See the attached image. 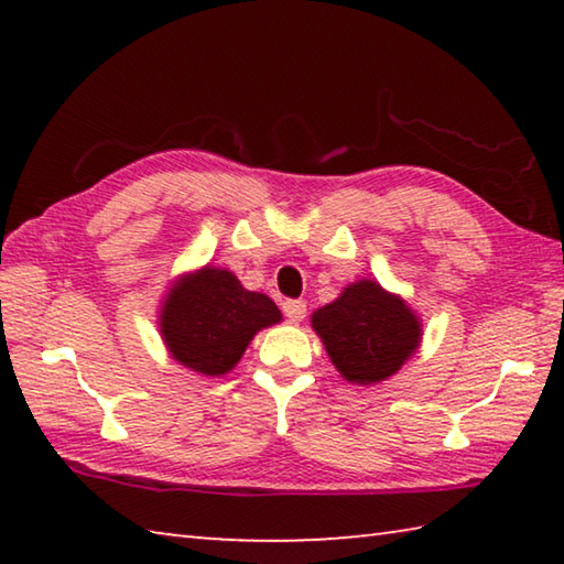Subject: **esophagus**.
Returning a JSON list of instances; mask_svg holds the SVG:
<instances>
[{
  "label": "esophagus",
  "mask_w": 564,
  "mask_h": 564,
  "mask_svg": "<svg viewBox=\"0 0 564 564\" xmlns=\"http://www.w3.org/2000/svg\"><path fill=\"white\" fill-rule=\"evenodd\" d=\"M283 313L289 321L299 323L305 318V303L303 301H283Z\"/></svg>",
  "instance_id": "1"
}]
</instances>
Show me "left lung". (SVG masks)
Listing matches in <instances>:
<instances>
[{"instance_id": "obj_1", "label": "left lung", "mask_w": 564, "mask_h": 564, "mask_svg": "<svg viewBox=\"0 0 564 564\" xmlns=\"http://www.w3.org/2000/svg\"><path fill=\"white\" fill-rule=\"evenodd\" d=\"M313 328L333 366L350 383H380L400 370L420 343V321L376 281H358L313 313Z\"/></svg>"}]
</instances>
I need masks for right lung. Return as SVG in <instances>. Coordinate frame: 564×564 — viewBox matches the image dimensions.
Returning a JSON list of instances; mask_svg holds the SVG:
<instances>
[{
    "label": "right lung",
    "instance_id": "obj_1",
    "mask_svg": "<svg viewBox=\"0 0 564 564\" xmlns=\"http://www.w3.org/2000/svg\"><path fill=\"white\" fill-rule=\"evenodd\" d=\"M279 321L281 311L269 295L246 291L231 271L206 265L171 289L161 311V336L181 366L224 376L256 333Z\"/></svg>",
    "mask_w": 564,
    "mask_h": 564
}]
</instances>
